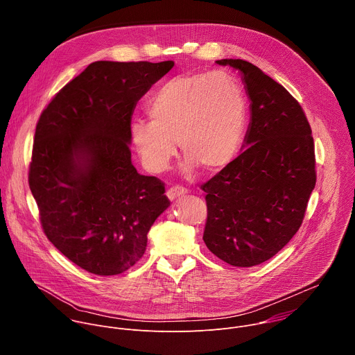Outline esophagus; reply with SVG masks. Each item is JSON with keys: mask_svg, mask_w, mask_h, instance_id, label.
I'll list each match as a JSON object with an SVG mask.
<instances>
[{"mask_svg": "<svg viewBox=\"0 0 355 355\" xmlns=\"http://www.w3.org/2000/svg\"><path fill=\"white\" fill-rule=\"evenodd\" d=\"M185 193H187V188H184L181 185H174V187L167 189V196L170 199H177V198H180V196H182Z\"/></svg>", "mask_w": 355, "mask_h": 355, "instance_id": "obj_1", "label": "esophagus"}]
</instances>
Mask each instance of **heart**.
<instances>
[{"label":"heart","mask_w":355,"mask_h":355,"mask_svg":"<svg viewBox=\"0 0 355 355\" xmlns=\"http://www.w3.org/2000/svg\"><path fill=\"white\" fill-rule=\"evenodd\" d=\"M150 121L130 125V137L144 166L164 171L177 153L204 171L226 167L237 155L245 128V103L239 81L226 71L180 74L166 81L147 105Z\"/></svg>","instance_id":"1"}]
</instances>
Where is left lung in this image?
<instances>
[{
	"instance_id": "8db88e82",
	"label": "left lung",
	"mask_w": 355,
	"mask_h": 355,
	"mask_svg": "<svg viewBox=\"0 0 355 355\" xmlns=\"http://www.w3.org/2000/svg\"><path fill=\"white\" fill-rule=\"evenodd\" d=\"M243 74L251 101L245 147L200 185L207 192L204 241L234 267L259 266L299 230L316 185L312 129L297 101L257 66L223 59Z\"/></svg>"
}]
</instances>
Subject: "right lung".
Returning a JSON list of instances; mask_svg holds the SVG:
<instances>
[{
	"label": "right lung",
	"mask_w": 355,
	"mask_h": 355,
	"mask_svg": "<svg viewBox=\"0 0 355 355\" xmlns=\"http://www.w3.org/2000/svg\"><path fill=\"white\" fill-rule=\"evenodd\" d=\"M174 62H95L67 83L36 123L29 188L46 237L80 268L116 275L144 254L168 208L157 177L130 160L137 101Z\"/></svg>",
	"instance_id": "add662e5"
}]
</instances>
